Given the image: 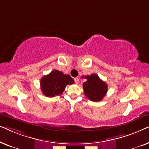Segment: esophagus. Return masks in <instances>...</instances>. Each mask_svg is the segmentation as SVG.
Here are the masks:
<instances>
[{
	"instance_id": "34e87169",
	"label": "esophagus",
	"mask_w": 149,
	"mask_h": 149,
	"mask_svg": "<svg viewBox=\"0 0 149 149\" xmlns=\"http://www.w3.org/2000/svg\"><path fill=\"white\" fill-rule=\"evenodd\" d=\"M74 82H75V83H77V84H78V83H79V78H74Z\"/></svg>"
}]
</instances>
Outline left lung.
<instances>
[{
    "label": "left lung",
    "instance_id": "left-lung-1",
    "mask_svg": "<svg viewBox=\"0 0 149 149\" xmlns=\"http://www.w3.org/2000/svg\"><path fill=\"white\" fill-rule=\"evenodd\" d=\"M82 78L87 79L86 82L83 84L85 96L93 102L102 100L108 91V87L106 83L101 80L95 74L83 76Z\"/></svg>",
    "mask_w": 149,
    "mask_h": 149
}]
</instances>
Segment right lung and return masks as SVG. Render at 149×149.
I'll use <instances>...</instances> for the list:
<instances>
[{
    "instance_id": "right-lung-1",
    "label": "right lung",
    "mask_w": 149,
    "mask_h": 149,
    "mask_svg": "<svg viewBox=\"0 0 149 149\" xmlns=\"http://www.w3.org/2000/svg\"><path fill=\"white\" fill-rule=\"evenodd\" d=\"M74 83L73 79L61 71L54 70L44 76L40 80V89L42 93L47 97H55L62 94L67 85Z\"/></svg>"
}]
</instances>
